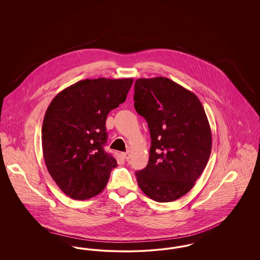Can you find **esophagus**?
Segmentation results:
<instances>
[{
	"instance_id": "obj_1",
	"label": "esophagus",
	"mask_w": 260,
	"mask_h": 260,
	"mask_svg": "<svg viewBox=\"0 0 260 260\" xmlns=\"http://www.w3.org/2000/svg\"><path fill=\"white\" fill-rule=\"evenodd\" d=\"M122 156L127 161L129 159V157H131V154H129V152H124V153H122Z\"/></svg>"
}]
</instances>
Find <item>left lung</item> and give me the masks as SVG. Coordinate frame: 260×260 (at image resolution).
Wrapping results in <instances>:
<instances>
[{"instance_id": "8db88e82", "label": "left lung", "mask_w": 260, "mask_h": 260, "mask_svg": "<svg viewBox=\"0 0 260 260\" xmlns=\"http://www.w3.org/2000/svg\"><path fill=\"white\" fill-rule=\"evenodd\" d=\"M134 99L151 136L148 164L136 173L138 186L159 203L181 198L210 159L211 132L205 109L195 93L164 77L137 79Z\"/></svg>"}]
</instances>
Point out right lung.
<instances>
[{
  "mask_svg": "<svg viewBox=\"0 0 260 260\" xmlns=\"http://www.w3.org/2000/svg\"><path fill=\"white\" fill-rule=\"evenodd\" d=\"M133 79H86L51 100L42 127L44 160L62 192L74 200L99 195L117 161L106 153V118L124 102Z\"/></svg>",
  "mask_w": 260,
  "mask_h": 260,
  "instance_id": "obj_1",
  "label": "right lung"
}]
</instances>
